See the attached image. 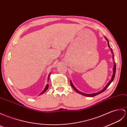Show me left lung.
<instances>
[{"label": "left lung", "instance_id": "obj_1", "mask_svg": "<svg viewBox=\"0 0 127 127\" xmlns=\"http://www.w3.org/2000/svg\"><path fill=\"white\" fill-rule=\"evenodd\" d=\"M104 38H105V39L106 40H107V41L108 47L110 48V50H111V54H112V55H113V62H114V67H113V75H112L111 78V79H110V81L108 82V83L107 84V85H106V86H105L102 90H101L100 91H98V92H97V93H93V94H85V93H83L81 92V91H80L78 90H77V89H76V88L74 87V85H73V84H72L71 81L70 80V84H71V86H72V87L73 88V89H74L77 93H78V94H81V95H82L85 96H87V97H94V96H96V95H98V94L102 93V92H103L104 91H105V90H106V89H107V88L109 86V85L111 84V82H113V80H114V77H115V73H116V63H115V61H114V53H113V50H112V49L110 48V45H109V43L108 39L107 38H106L105 37H104Z\"/></svg>", "mask_w": 127, "mask_h": 127}]
</instances>
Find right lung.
I'll use <instances>...</instances> for the list:
<instances>
[{
  "label": "right lung",
  "mask_w": 127,
  "mask_h": 127,
  "mask_svg": "<svg viewBox=\"0 0 127 127\" xmlns=\"http://www.w3.org/2000/svg\"><path fill=\"white\" fill-rule=\"evenodd\" d=\"M50 74H51V73H49V76H48V81H49V78H50ZM48 88H49V84H46V85L45 86V88H44V90L42 91V93H41L40 94V95H42L43 94H44V93L45 92V91L48 89Z\"/></svg>",
  "instance_id": "obj_1"
}]
</instances>
